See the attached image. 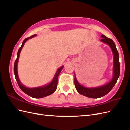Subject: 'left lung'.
Listing matches in <instances>:
<instances>
[{
    "label": "left lung",
    "mask_w": 130,
    "mask_h": 130,
    "mask_svg": "<svg viewBox=\"0 0 130 130\" xmlns=\"http://www.w3.org/2000/svg\"><path fill=\"white\" fill-rule=\"evenodd\" d=\"M101 37L102 39L101 41L103 43L106 44L110 46L111 49L114 59H113V77L110 81L108 83L103 85L102 86L95 87V88H87L80 84L77 81L74 73V84L77 91L81 94L87 97L92 98H100L106 95L111 90L113 87L116 84L120 74V64L119 61V54L116 48L114 42L112 39H108L106 37L105 35H101Z\"/></svg>",
    "instance_id": "left-lung-1"
}]
</instances>
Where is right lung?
Listing matches in <instances>:
<instances>
[{
	"instance_id": "right-lung-1",
	"label": "right lung",
	"mask_w": 130,
	"mask_h": 130,
	"mask_svg": "<svg viewBox=\"0 0 130 130\" xmlns=\"http://www.w3.org/2000/svg\"><path fill=\"white\" fill-rule=\"evenodd\" d=\"M36 36V35L35 34L29 37L26 38L23 41L22 46H21L20 48L19 49L18 53H17V58H16V60L15 62V65H14V74H15V78H16V81H17V83L18 84L19 86L20 89L22 90L24 93H25L26 94H27V95H28L29 96H31V97L36 98H43V97H45V96L51 95V94H53L54 92L56 91L57 86L58 77L59 74H60L61 70L63 69V68L64 66H62V67L59 68L57 69V72H56L53 79L52 80V81L51 82H49V83L48 84L45 85L44 86L30 88H28V87H26L22 83V82H20L19 78L18 73V63L19 58L20 52L22 51L23 46H24V45L25 43V42L27 40H28L29 39L33 38V37Z\"/></svg>"
}]
</instances>
